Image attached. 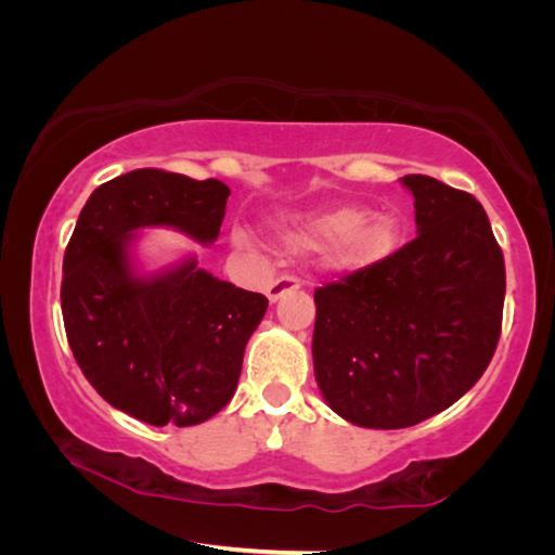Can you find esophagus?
<instances>
[{"mask_svg": "<svg viewBox=\"0 0 555 555\" xmlns=\"http://www.w3.org/2000/svg\"><path fill=\"white\" fill-rule=\"evenodd\" d=\"M300 284H304V281H300L298 276H294V274H284V276H279V279L271 281V284L267 286V296H269L271 304H274V300H279L281 296L288 294V291H296V288H300Z\"/></svg>", "mask_w": 555, "mask_h": 555, "instance_id": "34e87169", "label": "esophagus"}]
</instances>
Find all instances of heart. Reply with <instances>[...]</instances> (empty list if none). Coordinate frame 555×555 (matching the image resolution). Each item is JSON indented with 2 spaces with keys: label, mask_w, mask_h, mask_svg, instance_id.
Returning <instances> with one entry per match:
<instances>
[{
  "label": "heart",
  "mask_w": 555,
  "mask_h": 555,
  "mask_svg": "<svg viewBox=\"0 0 555 555\" xmlns=\"http://www.w3.org/2000/svg\"><path fill=\"white\" fill-rule=\"evenodd\" d=\"M281 237L291 247H313V244L331 240L325 244V264L335 271H357L379 264L397 249L401 237V224L389 212L370 215L364 208H337L331 212L315 215L304 222L281 230ZM244 237L234 232V242Z\"/></svg>",
  "instance_id": "obj_1"
}]
</instances>
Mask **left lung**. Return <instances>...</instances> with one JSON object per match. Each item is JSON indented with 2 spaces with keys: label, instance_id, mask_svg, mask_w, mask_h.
<instances>
[{
  "label": "left lung",
  "instance_id": "1",
  "mask_svg": "<svg viewBox=\"0 0 555 555\" xmlns=\"http://www.w3.org/2000/svg\"><path fill=\"white\" fill-rule=\"evenodd\" d=\"M418 234L379 264L315 288L313 367L335 413L409 428L482 377L502 333L504 257L475 195L401 178Z\"/></svg>",
  "mask_w": 555,
  "mask_h": 555
}]
</instances>
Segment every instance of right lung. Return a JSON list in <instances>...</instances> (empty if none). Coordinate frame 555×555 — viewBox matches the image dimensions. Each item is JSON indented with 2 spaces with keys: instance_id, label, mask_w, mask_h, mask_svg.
Listing matches in <instances>:
<instances>
[{
  "instance_id": "obj_1",
  "label": "right lung",
  "mask_w": 555,
  "mask_h": 555,
  "mask_svg": "<svg viewBox=\"0 0 555 555\" xmlns=\"http://www.w3.org/2000/svg\"><path fill=\"white\" fill-rule=\"evenodd\" d=\"M230 188L137 168L92 191L65 247L61 308L75 362L112 406L152 426H195L228 406L267 296L188 259L137 276L134 230L166 224L218 240Z\"/></svg>"
}]
</instances>
